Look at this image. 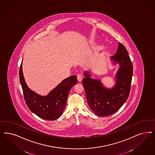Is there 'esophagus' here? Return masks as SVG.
<instances>
[{
	"mask_svg": "<svg viewBox=\"0 0 155 155\" xmlns=\"http://www.w3.org/2000/svg\"><path fill=\"white\" fill-rule=\"evenodd\" d=\"M77 80L78 81H81L82 80V75L81 74H79L77 75Z\"/></svg>",
	"mask_w": 155,
	"mask_h": 155,
	"instance_id": "obj_1",
	"label": "esophagus"
}]
</instances>
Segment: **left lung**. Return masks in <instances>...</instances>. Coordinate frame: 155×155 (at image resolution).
I'll use <instances>...</instances> for the list:
<instances>
[{
	"label": "left lung",
	"instance_id": "left-lung-1",
	"mask_svg": "<svg viewBox=\"0 0 155 155\" xmlns=\"http://www.w3.org/2000/svg\"><path fill=\"white\" fill-rule=\"evenodd\" d=\"M120 68L116 75V84L107 89L101 81L91 78L89 72L85 71L82 85L85 91L87 104L98 116H107L117 112L127 100L130 91L133 75V64L128 52L122 43H118L116 54L111 57Z\"/></svg>",
	"mask_w": 155,
	"mask_h": 155
}]
</instances>
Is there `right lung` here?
I'll list each match as a JSON object with an SVG mask.
<instances>
[{"mask_svg":"<svg viewBox=\"0 0 155 155\" xmlns=\"http://www.w3.org/2000/svg\"><path fill=\"white\" fill-rule=\"evenodd\" d=\"M21 64L19 68V80L27 107L42 119L50 121L57 119L63 113L70 89L78 82L77 76L72 75L64 79L48 96H41L27 86L23 75Z\"/></svg>","mask_w":155,"mask_h":155,"instance_id":"add662e5","label":"right lung"}]
</instances>
